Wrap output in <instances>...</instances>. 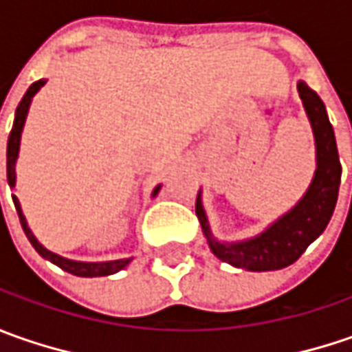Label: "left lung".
I'll use <instances>...</instances> for the list:
<instances>
[{"label":"left lung","instance_id":"left-lung-1","mask_svg":"<svg viewBox=\"0 0 352 352\" xmlns=\"http://www.w3.org/2000/svg\"><path fill=\"white\" fill-rule=\"evenodd\" d=\"M298 94L316 141V172L300 201L258 235L241 241H221L211 233L210 219L201 201V190L197 194L196 215L211 252L235 268L266 272L290 266L325 231L335 211L341 184L335 131L325 111V103L302 80L298 82Z\"/></svg>","mask_w":352,"mask_h":352}]
</instances>
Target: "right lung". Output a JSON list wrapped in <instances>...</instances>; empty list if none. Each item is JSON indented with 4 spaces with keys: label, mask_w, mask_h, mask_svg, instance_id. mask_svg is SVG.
<instances>
[{
    "label": "right lung",
    "mask_w": 352,
    "mask_h": 352,
    "mask_svg": "<svg viewBox=\"0 0 352 352\" xmlns=\"http://www.w3.org/2000/svg\"><path fill=\"white\" fill-rule=\"evenodd\" d=\"M47 84V80H38L34 82L31 88L25 91L23 100L17 105L15 109V119H13V129L9 133V139H7V184L9 188L13 190L15 188V182H17V158H19V148H21V135H23V127H25V121H27V113H29V107L33 103V98L36 96V91L43 88ZM160 192V184L156 186L153 190V197ZM13 204H15V210H17V215H19L21 227L25 231V235L29 239V243L33 245L34 250L47 258L52 264H56L58 268L74 274V276H82V278H96V276H109V274H116L119 270H123L131 261V258H117V261H105V263H82V261H72V258H66V256H60L52 250H48L45 245L38 243V239L33 235L31 227L27 223L25 215H23V210H21L19 197L13 194Z\"/></svg>",
    "instance_id": "obj_1"
}]
</instances>
